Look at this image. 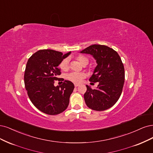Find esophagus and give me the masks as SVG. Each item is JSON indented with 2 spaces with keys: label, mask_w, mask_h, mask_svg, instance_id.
<instances>
[{
  "label": "esophagus",
  "mask_w": 153,
  "mask_h": 153,
  "mask_svg": "<svg viewBox=\"0 0 153 153\" xmlns=\"http://www.w3.org/2000/svg\"><path fill=\"white\" fill-rule=\"evenodd\" d=\"M74 86H75V87H77V86H79V84L75 83V84H74Z\"/></svg>",
  "instance_id": "34e87169"
}]
</instances>
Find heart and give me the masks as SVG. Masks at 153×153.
Instances as JSON below:
<instances>
[{
    "label": "heart",
    "mask_w": 153,
    "mask_h": 153,
    "mask_svg": "<svg viewBox=\"0 0 153 153\" xmlns=\"http://www.w3.org/2000/svg\"><path fill=\"white\" fill-rule=\"evenodd\" d=\"M77 60L82 65H86L89 62L88 58L83 55H79L77 56ZM69 65V59L68 58H64L63 60L60 63V68L62 71H67ZM85 77V74L82 72H72L67 75L66 77L67 79L70 80L74 82H80L83 79V78Z\"/></svg>",
    "instance_id": "b5f03b06"
}]
</instances>
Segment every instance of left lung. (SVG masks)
<instances>
[{
	"label": "left lung",
	"instance_id": "8db88e82",
	"mask_svg": "<svg viewBox=\"0 0 153 153\" xmlns=\"http://www.w3.org/2000/svg\"><path fill=\"white\" fill-rule=\"evenodd\" d=\"M95 58L97 66L90 81L98 82L97 89L86 85L84 95L86 105L90 109L102 111L114 105L121 95L125 82V68L118 53L105 45L93 44L81 51Z\"/></svg>",
	"mask_w": 153,
	"mask_h": 153
}]
</instances>
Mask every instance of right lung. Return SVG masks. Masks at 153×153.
I'll list each match as a JSON object with an SVG mask.
<instances>
[{
	"instance_id": "right-lung-1",
	"label": "right lung",
	"mask_w": 153,
	"mask_h": 153,
	"mask_svg": "<svg viewBox=\"0 0 153 153\" xmlns=\"http://www.w3.org/2000/svg\"><path fill=\"white\" fill-rule=\"evenodd\" d=\"M70 54L41 50L33 54L27 63L24 82L28 96L33 105L45 114H60L69 103L74 84L67 80L60 86H55L54 83L61 74L58 66Z\"/></svg>"
}]
</instances>
